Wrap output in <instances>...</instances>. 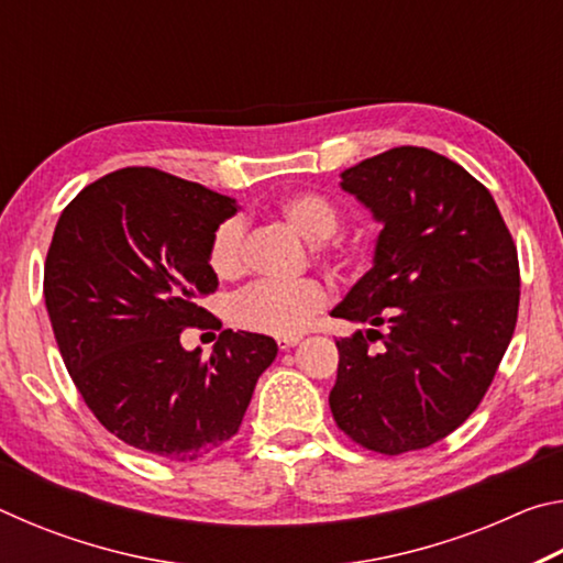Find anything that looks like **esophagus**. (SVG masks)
Wrapping results in <instances>:
<instances>
[{
    "label": "esophagus",
    "mask_w": 563,
    "mask_h": 563,
    "mask_svg": "<svg viewBox=\"0 0 563 563\" xmlns=\"http://www.w3.org/2000/svg\"><path fill=\"white\" fill-rule=\"evenodd\" d=\"M298 342H300V338H298V335H295V338H280V340H278V345H280L283 350H288V347H295V345H298Z\"/></svg>",
    "instance_id": "1"
}]
</instances>
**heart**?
I'll return each instance as SVG.
<instances>
[{"instance_id": "1", "label": "heart", "mask_w": 563, "mask_h": 563, "mask_svg": "<svg viewBox=\"0 0 563 563\" xmlns=\"http://www.w3.org/2000/svg\"><path fill=\"white\" fill-rule=\"evenodd\" d=\"M280 216L302 238L318 243L338 233V206L316 190H298L278 203ZM208 265L218 278H238L245 268V223L225 218L216 225L208 243ZM330 292L316 278L298 283H255L235 298L233 316L238 325L275 338H295L325 308Z\"/></svg>"}]
</instances>
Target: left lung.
Segmentation results:
<instances>
[{
	"mask_svg": "<svg viewBox=\"0 0 563 563\" xmlns=\"http://www.w3.org/2000/svg\"><path fill=\"white\" fill-rule=\"evenodd\" d=\"M340 176L383 231L373 268L332 310L369 325L335 342L332 417L365 450H424L479 407L497 375L517 328V245L489 190L430 148H389ZM373 339L384 340L379 353Z\"/></svg>",
	"mask_w": 563,
	"mask_h": 563,
	"instance_id": "left-lung-1",
	"label": "left lung"
}]
</instances>
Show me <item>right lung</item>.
<instances>
[{
	"label": "right lung",
	"instance_id": "obj_1",
	"mask_svg": "<svg viewBox=\"0 0 563 563\" xmlns=\"http://www.w3.org/2000/svg\"><path fill=\"white\" fill-rule=\"evenodd\" d=\"M233 198L158 168H121L64 208L44 265L56 345L93 417L141 452L196 462L238 432L268 335L223 330L213 352L180 332L221 322L198 305L218 288L208 243Z\"/></svg>",
	"mask_w": 563,
	"mask_h": 563
}]
</instances>
